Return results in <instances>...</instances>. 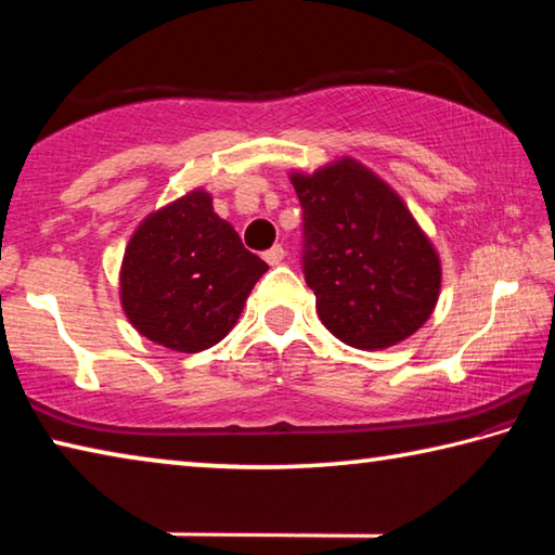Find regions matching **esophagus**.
<instances>
[{"mask_svg": "<svg viewBox=\"0 0 555 555\" xmlns=\"http://www.w3.org/2000/svg\"><path fill=\"white\" fill-rule=\"evenodd\" d=\"M284 257H286V249L281 247V244H274V247H271L269 251H264V261H267L269 267L281 264V261H284Z\"/></svg>", "mask_w": 555, "mask_h": 555, "instance_id": "obj_1", "label": "esophagus"}]
</instances>
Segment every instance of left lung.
Here are the masks:
<instances>
[{
  "label": "left lung",
  "instance_id": "8db88e82",
  "mask_svg": "<svg viewBox=\"0 0 555 555\" xmlns=\"http://www.w3.org/2000/svg\"><path fill=\"white\" fill-rule=\"evenodd\" d=\"M304 208V274L337 340L384 350L424 325L440 296V257L406 203L352 156L291 171Z\"/></svg>",
  "mask_w": 555,
  "mask_h": 555
}]
</instances>
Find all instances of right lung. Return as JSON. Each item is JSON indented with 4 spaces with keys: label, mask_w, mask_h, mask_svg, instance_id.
<instances>
[{
    "label": "right lung",
    "mask_w": 555,
    "mask_h": 555,
    "mask_svg": "<svg viewBox=\"0 0 555 555\" xmlns=\"http://www.w3.org/2000/svg\"><path fill=\"white\" fill-rule=\"evenodd\" d=\"M267 269L212 210V195L193 188L137 224L121 259L119 300L144 337L191 354L232 331Z\"/></svg>",
    "instance_id": "1"
}]
</instances>
